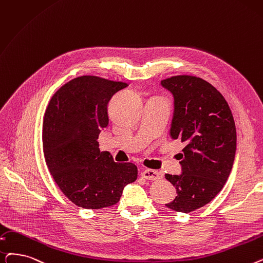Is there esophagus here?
<instances>
[{"label":"esophagus","instance_id":"34e87169","mask_svg":"<svg viewBox=\"0 0 263 263\" xmlns=\"http://www.w3.org/2000/svg\"><path fill=\"white\" fill-rule=\"evenodd\" d=\"M142 177L146 178V179H149V180H156L162 177V173L159 172V171L156 170H151V168H147L142 172Z\"/></svg>","mask_w":263,"mask_h":263}]
</instances>
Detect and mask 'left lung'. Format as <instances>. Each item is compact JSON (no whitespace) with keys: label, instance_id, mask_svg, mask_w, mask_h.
Returning a JSON list of instances; mask_svg holds the SVG:
<instances>
[{"label":"left lung","instance_id":"left-lung-1","mask_svg":"<svg viewBox=\"0 0 263 263\" xmlns=\"http://www.w3.org/2000/svg\"><path fill=\"white\" fill-rule=\"evenodd\" d=\"M174 96L171 136L185 144L182 174H165L177 196L165 206L190 213L211 202L224 186L236 151V129L223 96L204 79L177 75L161 81Z\"/></svg>","mask_w":263,"mask_h":263}]
</instances>
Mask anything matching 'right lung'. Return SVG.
<instances>
[{"label":"right lung","instance_id":"obj_1","mask_svg":"<svg viewBox=\"0 0 263 263\" xmlns=\"http://www.w3.org/2000/svg\"><path fill=\"white\" fill-rule=\"evenodd\" d=\"M128 85L84 75L52 96L43 122V151L63 195L79 208L100 210L119 202L125 185L138 178L131 162H114L100 153L99 134L107 127L111 97Z\"/></svg>","mask_w":263,"mask_h":263}]
</instances>
